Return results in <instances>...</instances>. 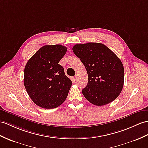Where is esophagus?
Returning <instances> with one entry per match:
<instances>
[{
    "instance_id": "34e87169",
    "label": "esophagus",
    "mask_w": 148,
    "mask_h": 148,
    "mask_svg": "<svg viewBox=\"0 0 148 148\" xmlns=\"http://www.w3.org/2000/svg\"><path fill=\"white\" fill-rule=\"evenodd\" d=\"M74 78H75V80H77V78H78V75H75V76L74 77Z\"/></svg>"
}]
</instances>
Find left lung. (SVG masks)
<instances>
[{"label": "left lung", "instance_id": "1", "mask_svg": "<svg viewBox=\"0 0 148 148\" xmlns=\"http://www.w3.org/2000/svg\"><path fill=\"white\" fill-rule=\"evenodd\" d=\"M72 49L87 71L88 84L82 90L86 100L102 106L117 98L123 88L124 69L116 54L98 42L77 44Z\"/></svg>", "mask_w": 148, "mask_h": 148}]
</instances>
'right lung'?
Segmentation results:
<instances>
[{
	"label": "right lung",
	"mask_w": 148,
	"mask_h": 148,
	"mask_svg": "<svg viewBox=\"0 0 148 148\" xmlns=\"http://www.w3.org/2000/svg\"><path fill=\"white\" fill-rule=\"evenodd\" d=\"M66 47L45 45L28 60L24 68V84L34 103L44 109L60 106L66 100L72 85L58 64Z\"/></svg>",
	"instance_id": "right-lung-1"
}]
</instances>
